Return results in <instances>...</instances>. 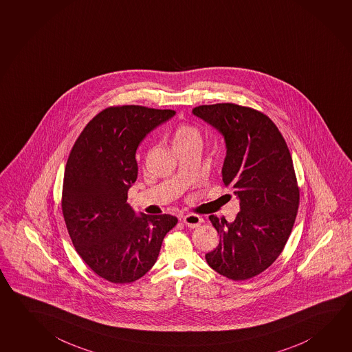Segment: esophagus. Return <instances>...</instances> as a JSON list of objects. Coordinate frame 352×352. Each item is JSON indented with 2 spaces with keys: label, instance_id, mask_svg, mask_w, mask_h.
<instances>
[{
  "label": "esophagus",
  "instance_id": "obj_1",
  "mask_svg": "<svg viewBox=\"0 0 352 352\" xmlns=\"http://www.w3.org/2000/svg\"><path fill=\"white\" fill-rule=\"evenodd\" d=\"M204 222V219L199 214H187L184 217V223L190 228H197L199 224Z\"/></svg>",
  "mask_w": 352,
  "mask_h": 352
}]
</instances>
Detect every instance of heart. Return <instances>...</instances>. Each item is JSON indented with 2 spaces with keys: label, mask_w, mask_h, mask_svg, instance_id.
Masks as SVG:
<instances>
[{
  "label": "heart",
  "mask_w": 352,
  "mask_h": 352,
  "mask_svg": "<svg viewBox=\"0 0 352 352\" xmlns=\"http://www.w3.org/2000/svg\"><path fill=\"white\" fill-rule=\"evenodd\" d=\"M202 135L201 131L193 125L181 124L175 129L173 134V148L179 147L190 146V145H201Z\"/></svg>",
  "instance_id": "obj_1"
}]
</instances>
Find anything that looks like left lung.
<instances>
[{"mask_svg": "<svg viewBox=\"0 0 352 352\" xmlns=\"http://www.w3.org/2000/svg\"><path fill=\"white\" fill-rule=\"evenodd\" d=\"M192 113L223 136L222 179L241 207L233 222L210 216L221 239L206 261L218 274L245 280L275 262L293 230L299 187L292 155L274 122L258 110L222 102Z\"/></svg>", "mask_w": 352, "mask_h": 352, "instance_id": "8db88e82", "label": "left lung"}]
</instances>
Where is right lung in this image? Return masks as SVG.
I'll return each mask as SVG.
<instances>
[{"mask_svg":"<svg viewBox=\"0 0 352 352\" xmlns=\"http://www.w3.org/2000/svg\"><path fill=\"white\" fill-rule=\"evenodd\" d=\"M173 110L122 105L104 109L79 135L64 173L62 211L78 254L105 280L140 279L157 261L171 214L136 216L126 202L138 179L136 150Z\"/></svg>","mask_w":352,"mask_h":352,"instance_id":"add662e5","label":"right lung"}]
</instances>
